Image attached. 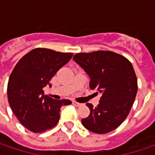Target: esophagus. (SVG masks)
Wrapping results in <instances>:
<instances>
[{
  "instance_id": "esophagus-1",
  "label": "esophagus",
  "mask_w": 155,
  "mask_h": 155,
  "mask_svg": "<svg viewBox=\"0 0 155 155\" xmlns=\"http://www.w3.org/2000/svg\"><path fill=\"white\" fill-rule=\"evenodd\" d=\"M73 104L74 105V106H76V107H79V106H81V103H79L77 101H73Z\"/></svg>"
}]
</instances>
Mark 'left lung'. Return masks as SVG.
<instances>
[{"mask_svg": "<svg viewBox=\"0 0 155 155\" xmlns=\"http://www.w3.org/2000/svg\"><path fill=\"white\" fill-rule=\"evenodd\" d=\"M74 60L91 78L90 88L101 93L97 107L87 103L91 113L81 119L83 127L96 134L116 129L128 116L137 92V78L132 64L111 51L78 53Z\"/></svg>", "mask_w": 155, "mask_h": 155, "instance_id": "1", "label": "left lung"}]
</instances>
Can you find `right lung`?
<instances>
[{"instance_id":"1","label":"right lung","mask_w":155,"mask_h":155,"mask_svg":"<svg viewBox=\"0 0 155 155\" xmlns=\"http://www.w3.org/2000/svg\"><path fill=\"white\" fill-rule=\"evenodd\" d=\"M72 53L35 48L26 54L12 70L7 87L8 101L22 126L34 133L53 128L60 118V108L72 103L54 100L43 88L50 84L56 72L72 58Z\"/></svg>"}]
</instances>
